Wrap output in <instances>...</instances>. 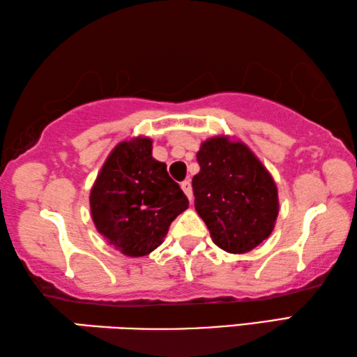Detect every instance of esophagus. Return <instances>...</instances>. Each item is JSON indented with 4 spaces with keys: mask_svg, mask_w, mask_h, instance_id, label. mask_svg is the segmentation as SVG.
<instances>
[{
    "mask_svg": "<svg viewBox=\"0 0 357 357\" xmlns=\"http://www.w3.org/2000/svg\"><path fill=\"white\" fill-rule=\"evenodd\" d=\"M180 186H182V190L186 195V197L190 199V202H192V199H195V197H192V188H191L190 180H185V182H182V185H180Z\"/></svg>",
    "mask_w": 357,
    "mask_h": 357,
    "instance_id": "esophagus-1",
    "label": "esophagus"
}]
</instances>
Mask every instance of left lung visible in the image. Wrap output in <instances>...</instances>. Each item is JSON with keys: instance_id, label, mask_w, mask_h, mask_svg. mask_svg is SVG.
<instances>
[{"instance_id": "obj_1", "label": "left lung", "mask_w": 357, "mask_h": 357, "mask_svg": "<svg viewBox=\"0 0 357 357\" xmlns=\"http://www.w3.org/2000/svg\"><path fill=\"white\" fill-rule=\"evenodd\" d=\"M195 207L215 245L230 254L252 251L271 235L279 213L278 186L245 142L215 136L197 152Z\"/></svg>"}]
</instances>
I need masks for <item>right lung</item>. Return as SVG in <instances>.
Wrapping results in <instances>:
<instances>
[{"instance_id": "obj_1", "label": "right lung", "mask_w": 357, "mask_h": 357, "mask_svg": "<svg viewBox=\"0 0 357 357\" xmlns=\"http://www.w3.org/2000/svg\"><path fill=\"white\" fill-rule=\"evenodd\" d=\"M91 215L100 235L128 257L158 248L188 197L152 156V139L137 136L112 149L91 190Z\"/></svg>"}]
</instances>
